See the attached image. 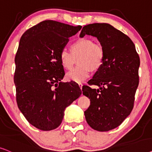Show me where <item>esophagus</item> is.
I'll use <instances>...</instances> for the list:
<instances>
[{
    "label": "esophagus",
    "instance_id": "34e87169",
    "mask_svg": "<svg viewBox=\"0 0 152 152\" xmlns=\"http://www.w3.org/2000/svg\"><path fill=\"white\" fill-rule=\"evenodd\" d=\"M78 86H79V88L82 90V88H83V84L81 83H78Z\"/></svg>",
    "mask_w": 152,
    "mask_h": 152
}]
</instances>
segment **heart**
<instances>
[{
  "mask_svg": "<svg viewBox=\"0 0 152 152\" xmlns=\"http://www.w3.org/2000/svg\"><path fill=\"white\" fill-rule=\"evenodd\" d=\"M70 52L65 49L60 53V61L66 70H71L76 58L79 66L66 74V78L71 81L80 83L90 76L91 69L97 71L102 67L104 61V48L93 40L88 38H80L70 45Z\"/></svg>",
  "mask_w": 152,
  "mask_h": 152,
  "instance_id": "b5f03b06",
  "label": "heart"
}]
</instances>
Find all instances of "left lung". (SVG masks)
<instances>
[{"label":"left lung","instance_id":"8db88e82","mask_svg":"<svg viewBox=\"0 0 152 152\" xmlns=\"http://www.w3.org/2000/svg\"><path fill=\"white\" fill-rule=\"evenodd\" d=\"M86 35L98 39L105 58L102 67L88 81L99 88L83 87V94L90 99L85 116L91 128L108 131L120 126L133 110L139 84L140 58L132 40L110 24L85 26L80 37Z\"/></svg>","mask_w":152,"mask_h":152}]
</instances>
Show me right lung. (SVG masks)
Wrapping results in <instances>:
<instances>
[{"instance_id": "right-lung-1", "label": "right lung", "mask_w": 152, "mask_h": 152, "mask_svg": "<svg viewBox=\"0 0 152 152\" xmlns=\"http://www.w3.org/2000/svg\"><path fill=\"white\" fill-rule=\"evenodd\" d=\"M81 26L46 20L26 30L15 56L14 81L19 110L38 129L50 131L62 123L66 107L81 90L74 82L63 83L60 53Z\"/></svg>"}]
</instances>
